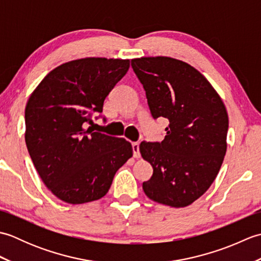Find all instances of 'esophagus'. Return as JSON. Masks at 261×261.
Here are the masks:
<instances>
[{"label": "esophagus", "mask_w": 261, "mask_h": 261, "mask_svg": "<svg viewBox=\"0 0 261 261\" xmlns=\"http://www.w3.org/2000/svg\"><path fill=\"white\" fill-rule=\"evenodd\" d=\"M132 151H134V157L139 158L140 157V151H139V143L134 142L132 143Z\"/></svg>", "instance_id": "obj_1"}]
</instances>
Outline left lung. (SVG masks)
I'll return each mask as SVG.
<instances>
[{"label":"left lung","instance_id":"1","mask_svg":"<svg viewBox=\"0 0 261 261\" xmlns=\"http://www.w3.org/2000/svg\"><path fill=\"white\" fill-rule=\"evenodd\" d=\"M146 91L153 119H168L162 142L140 143L152 166L142 188L152 201L171 207L195 202L212 185L226 152L229 118L210 82L181 60L141 57L131 60Z\"/></svg>","mask_w":261,"mask_h":261}]
</instances>
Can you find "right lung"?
Instances as JSON below:
<instances>
[{
    "label": "right lung",
    "instance_id": "1",
    "mask_svg": "<svg viewBox=\"0 0 261 261\" xmlns=\"http://www.w3.org/2000/svg\"><path fill=\"white\" fill-rule=\"evenodd\" d=\"M129 67V59L71 60L53 69L29 97L28 151L45 185L66 203L102 198L132 157L131 143L123 138L84 129Z\"/></svg>",
    "mask_w": 261,
    "mask_h": 261
}]
</instances>
